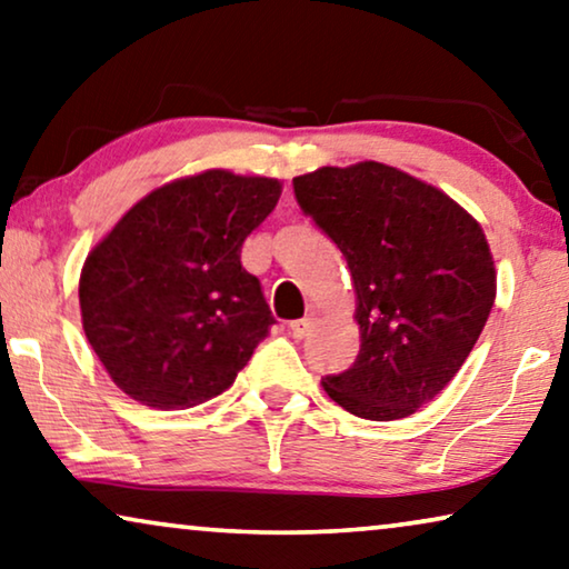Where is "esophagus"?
Returning <instances> with one entry per match:
<instances>
[{
  "instance_id": "1",
  "label": "esophagus",
  "mask_w": 569,
  "mask_h": 569,
  "mask_svg": "<svg viewBox=\"0 0 569 569\" xmlns=\"http://www.w3.org/2000/svg\"><path fill=\"white\" fill-rule=\"evenodd\" d=\"M310 326H313V321H310V318H300V321H292L290 323L292 339H306L308 331H310Z\"/></svg>"
}]
</instances>
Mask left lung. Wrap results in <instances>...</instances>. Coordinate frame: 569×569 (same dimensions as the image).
Here are the masks:
<instances>
[{"label": "left lung", "mask_w": 569, "mask_h": 569, "mask_svg": "<svg viewBox=\"0 0 569 569\" xmlns=\"http://www.w3.org/2000/svg\"><path fill=\"white\" fill-rule=\"evenodd\" d=\"M292 186L345 253L357 292L360 355L323 391L372 422L415 415L461 370L495 306L485 230L448 193L376 160Z\"/></svg>", "instance_id": "obj_1"}]
</instances>
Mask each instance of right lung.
I'll use <instances>...</instances> for the list:
<instances>
[{
  "label": "right lung",
  "instance_id": "add662e5",
  "mask_svg": "<svg viewBox=\"0 0 569 569\" xmlns=\"http://www.w3.org/2000/svg\"><path fill=\"white\" fill-rule=\"evenodd\" d=\"M277 178L204 170L139 199L80 274L82 329L123 393L152 409L220 396L274 316L240 263L277 207Z\"/></svg>",
  "mask_w": 569,
  "mask_h": 569
}]
</instances>
